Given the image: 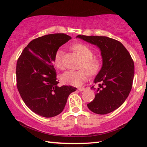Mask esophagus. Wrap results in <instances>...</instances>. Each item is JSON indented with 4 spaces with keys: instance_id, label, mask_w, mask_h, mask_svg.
<instances>
[{
    "instance_id": "34e87169",
    "label": "esophagus",
    "mask_w": 147,
    "mask_h": 147,
    "mask_svg": "<svg viewBox=\"0 0 147 147\" xmlns=\"http://www.w3.org/2000/svg\"><path fill=\"white\" fill-rule=\"evenodd\" d=\"M86 89L85 88H84V87H80V88H78V90L80 91H84Z\"/></svg>"
}]
</instances>
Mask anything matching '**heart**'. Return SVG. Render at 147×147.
I'll use <instances>...</instances> for the list:
<instances>
[{
	"label": "heart",
	"instance_id": "1",
	"mask_svg": "<svg viewBox=\"0 0 147 147\" xmlns=\"http://www.w3.org/2000/svg\"><path fill=\"white\" fill-rule=\"evenodd\" d=\"M71 49L80 56L82 59L80 67L78 71H68L61 76V80L64 83L70 85L78 86L81 85L89 78V74L91 75L98 74L102 69V62L98 58H93V53L88 46L82 43H75ZM61 50L59 49L56 52L54 57V63L57 68L63 69L62 63ZM89 72H88V71Z\"/></svg>",
	"mask_w": 147,
	"mask_h": 147
}]
</instances>
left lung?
I'll return each instance as SVG.
<instances>
[{"instance_id":"left-lung-1","label":"left lung","mask_w":147,"mask_h":147,"mask_svg":"<svg viewBox=\"0 0 147 147\" xmlns=\"http://www.w3.org/2000/svg\"><path fill=\"white\" fill-rule=\"evenodd\" d=\"M77 38L97 46L102 57V67L94 80L98 86L91 88L96 91V94L88 104V108L100 115L112 112L124 103L132 88L133 59L123 45L114 39L84 35Z\"/></svg>"}]
</instances>
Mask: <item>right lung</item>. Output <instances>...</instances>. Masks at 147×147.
Wrapping results in <instances>:
<instances>
[{"label": "right lung", "instance_id": "obj_1", "mask_svg": "<svg viewBox=\"0 0 147 147\" xmlns=\"http://www.w3.org/2000/svg\"><path fill=\"white\" fill-rule=\"evenodd\" d=\"M71 38L65 34H48L28 43L17 62V87L26 105L35 113L53 117L62 112L67 98L76 88L58 86L54 57Z\"/></svg>", "mask_w": 147, "mask_h": 147}]
</instances>
